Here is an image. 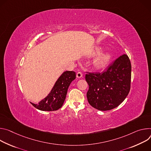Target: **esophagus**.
I'll list each match as a JSON object with an SVG mask.
<instances>
[{"instance_id":"1","label":"esophagus","mask_w":151,"mask_h":151,"mask_svg":"<svg viewBox=\"0 0 151 151\" xmlns=\"http://www.w3.org/2000/svg\"><path fill=\"white\" fill-rule=\"evenodd\" d=\"M83 76V74L81 71H78L77 73V77L78 78H81V77Z\"/></svg>"}]
</instances>
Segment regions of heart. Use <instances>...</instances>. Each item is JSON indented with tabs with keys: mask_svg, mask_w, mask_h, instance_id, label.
Masks as SVG:
<instances>
[{
	"mask_svg": "<svg viewBox=\"0 0 151 151\" xmlns=\"http://www.w3.org/2000/svg\"><path fill=\"white\" fill-rule=\"evenodd\" d=\"M99 51H100L99 49H97L94 52V54L99 53ZM110 57H111V55L107 53H104L101 54L100 55H99L95 59V62H94L95 65L96 67H98V68H100V67L103 66L109 60Z\"/></svg>",
	"mask_w": 151,
	"mask_h": 151,
	"instance_id": "heart-1",
	"label": "heart"
}]
</instances>
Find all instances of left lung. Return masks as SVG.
Returning <instances> with one entry per match:
<instances>
[{"label": "left lung", "mask_w": 151, "mask_h": 151, "mask_svg": "<svg viewBox=\"0 0 151 151\" xmlns=\"http://www.w3.org/2000/svg\"><path fill=\"white\" fill-rule=\"evenodd\" d=\"M86 73L88 101L97 110L106 111L116 108L124 101L129 92L131 65L125 54L115 59L104 72Z\"/></svg>", "instance_id": "8db88e82"}]
</instances>
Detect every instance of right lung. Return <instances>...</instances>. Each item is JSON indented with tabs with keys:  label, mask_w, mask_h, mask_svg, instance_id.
I'll return each mask as SVG.
<instances>
[{
	"label": "right lung",
	"mask_w": 151,
	"mask_h": 151,
	"mask_svg": "<svg viewBox=\"0 0 151 151\" xmlns=\"http://www.w3.org/2000/svg\"><path fill=\"white\" fill-rule=\"evenodd\" d=\"M74 71L64 72L56 82L48 95L38 104L31 103L36 109L42 111H55L60 109L65 99L68 88L73 80L76 78Z\"/></svg>",
	"instance_id": "obj_1"
}]
</instances>
